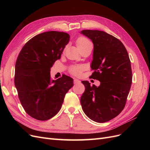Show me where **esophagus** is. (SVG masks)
Returning a JSON list of instances; mask_svg holds the SVG:
<instances>
[{"label":"esophagus","instance_id":"34e87169","mask_svg":"<svg viewBox=\"0 0 150 150\" xmlns=\"http://www.w3.org/2000/svg\"><path fill=\"white\" fill-rule=\"evenodd\" d=\"M80 82H81V81H80L79 79H74V84H78V83H79Z\"/></svg>","mask_w":150,"mask_h":150}]
</instances>
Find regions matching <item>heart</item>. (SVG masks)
<instances>
[{
	"mask_svg": "<svg viewBox=\"0 0 150 150\" xmlns=\"http://www.w3.org/2000/svg\"><path fill=\"white\" fill-rule=\"evenodd\" d=\"M90 43L91 42L87 38L83 37V36H81L76 40V46L79 50L84 48ZM83 69L84 67L81 66H73L70 68L69 71L72 75L75 76H79L82 73Z\"/></svg>",
	"mask_w": 150,
	"mask_h": 150,
	"instance_id": "1",
	"label": "heart"
}]
</instances>
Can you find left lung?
Returning <instances> with one entry per match:
<instances>
[{
	"mask_svg": "<svg viewBox=\"0 0 150 150\" xmlns=\"http://www.w3.org/2000/svg\"><path fill=\"white\" fill-rule=\"evenodd\" d=\"M94 44L91 78L100 81L92 86L83 81L85 91L81 97L84 112L97 122L115 118L123 110L132 83V71L128 52L120 40L105 32L83 30Z\"/></svg>",
	"mask_w": 150,
	"mask_h": 150,
	"instance_id": "obj_1",
	"label": "left lung"
}]
</instances>
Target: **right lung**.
<instances>
[{
    "label": "right lung",
    "instance_id": "add662e5",
    "mask_svg": "<svg viewBox=\"0 0 150 150\" xmlns=\"http://www.w3.org/2000/svg\"><path fill=\"white\" fill-rule=\"evenodd\" d=\"M69 38L63 32H45L27 42L17 57L14 83L18 96L25 111L35 120L46 121L55 116L73 86L70 77L64 74L52 80L50 74Z\"/></svg>",
    "mask_w": 150,
    "mask_h": 150
}]
</instances>
